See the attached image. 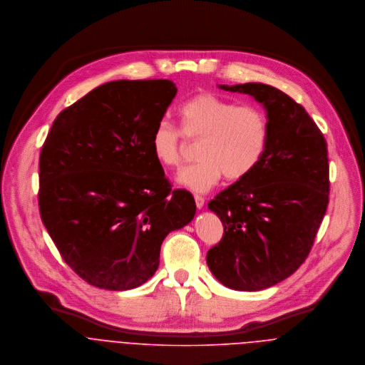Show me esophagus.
Segmentation results:
<instances>
[{
    "instance_id": "34e87169",
    "label": "esophagus",
    "mask_w": 365,
    "mask_h": 365,
    "mask_svg": "<svg viewBox=\"0 0 365 365\" xmlns=\"http://www.w3.org/2000/svg\"><path fill=\"white\" fill-rule=\"evenodd\" d=\"M195 204H197V208H204V205H205V198H202V197H200V195H195Z\"/></svg>"
}]
</instances>
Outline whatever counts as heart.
Wrapping results in <instances>:
<instances>
[{
	"label": "heart",
	"mask_w": 365,
	"mask_h": 365,
	"mask_svg": "<svg viewBox=\"0 0 365 365\" xmlns=\"http://www.w3.org/2000/svg\"><path fill=\"white\" fill-rule=\"evenodd\" d=\"M182 130L160 120L152 133L150 150L158 165L180 167L185 139L201 140L200 161L177 177L180 185L207 192L225 174L230 181L250 175L265 155L269 138L267 113L257 105H237L212 93L191 97L178 108Z\"/></svg>",
	"instance_id": "1"
}]
</instances>
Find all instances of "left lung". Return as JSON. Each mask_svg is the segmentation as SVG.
I'll return each instance as SVG.
<instances>
[{
    "instance_id": "8db88e82",
    "label": "left lung",
    "mask_w": 365,
    "mask_h": 365,
    "mask_svg": "<svg viewBox=\"0 0 365 365\" xmlns=\"http://www.w3.org/2000/svg\"><path fill=\"white\" fill-rule=\"evenodd\" d=\"M267 110L269 138L257 168L208 204L225 226L207 255L210 272L236 291H261L308 257L329 204L326 140L302 105L261 83L219 86Z\"/></svg>"
}]
</instances>
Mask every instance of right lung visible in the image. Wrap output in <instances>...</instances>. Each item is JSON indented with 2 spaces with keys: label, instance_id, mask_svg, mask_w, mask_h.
<instances>
[{
  "label": "right lung",
  "instance_id": "1",
  "mask_svg": "<svg viewBox=\"0 0 365 365\" xmlns=\"http://www.w3.org/2000/svg\"><path fill=\"white\" fill-rule=\"evenodd\" d=\"M175 94L170 80L110 81L53 122L39 158L41 217L63 260L90 285L145 284L165 236L194 219V197L171 190L150 150Z\"/></svg>",
  "mask_w": 365,
  "mask_h": 365
}]
</instances>
